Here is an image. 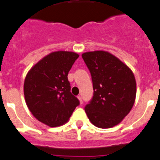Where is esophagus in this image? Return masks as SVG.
Listing matches in <instances>:
<instances>
[{
    "instance_id": "34e87169",
    "label": "esophagus",
    "mask_w": 160,
    "mask_h": 160,
    "mask_svg": "<svg viewBox=\"0 0 160 160\" xmlns=\"http://www.w3.org/2000/svg\"><path fill=\"white\" fill-rule=\"evenodd\" d=\"M78 99H79V100H80V104H83V99H82V97H81V96H78Z\"/></svg>"
}]
</instances>
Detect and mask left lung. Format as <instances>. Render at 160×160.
Returning <instances> with one entry per match:
<instances>
[{"mask_svg":"<svg viewBox=\"0 0 160 160\" xmlns=\"http://www.w3.org/2000/svg\"><path fill=\"white\" fill-rule=\"evenodd\" d=\"M82 58L91 74L93 96L84 107L91 123L98 128L117 125L129 113L136 98L132 72L106 51L87 52Z\"/></svg>","mask_w":160,"mask_h":160,"instance_id":"obj_1","label":"left lung"}]
</instances>
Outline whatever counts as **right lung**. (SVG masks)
<instances>
[{
  "label": "right lung",
  "instance_id": "add662e5",
  "mask_svg": "<svg viewBox=\"0 0 160 160\" xmlns=\"http://www.w3.org/2000/svg\"><path fill=\"white\" fill-rule=\"evenodd\" d=\"M79 58L73 52L49 53L29 71L24 81V97L32 114L49 127L68 121L80 101L71 92L68 75Z\"/></svg>",
  "mask_w": 160,
  "mask_h": 160
}]
</instances>
